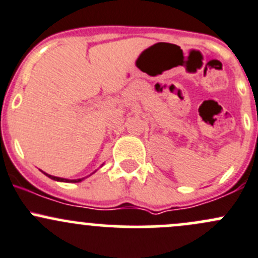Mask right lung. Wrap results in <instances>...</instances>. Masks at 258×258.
Instances as JSON below:
<instances>
[{"label":"right lung","instance_id":"add662e5","mask_svg":"<svg viewBox=\"0 0 258 258\" xmlns=\"http://www.w3.org/2000/svg\"><path fill=\"white\" fill-rule=\"evenodd\" d=\"M42 172H43V171H42ZM95 172H96V171H95ZM95 172H92V173H91V175H93V173H95ZM43 173H45V175L47 176V177H49V178H51V179H53V181H58V182H69V183H70V182H71V183H77V182H81V181H83V179L86 178V177H82V178H77V179H69V178L56 177V176L48 175V173H46V172H43ZM91 175H90V176H91ZM87 177H88V176H87Z\"/></svg>","mask_w":258,"mask_h":258}]
</instances>
